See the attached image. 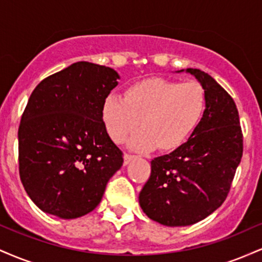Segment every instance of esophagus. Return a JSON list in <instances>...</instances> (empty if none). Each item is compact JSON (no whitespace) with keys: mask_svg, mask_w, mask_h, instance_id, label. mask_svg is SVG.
<instances>
[{"mask_svg":"<svg viewBox=\"0 0 262 262\" xmlns=\"http://www.w3.org/2000/svg\"><path fill=\"white\" fill-rule=\"evenodd\" d=\"M134 158H135L134 155H130V154H124V155H123V159H124V162H123V164H124V165H128L129 162H130L132 160H133Z\"/></svg>","mask_w":262,"mask_h":262,"instance_id":"obj_1","label":"esophagus"}]
</instances>
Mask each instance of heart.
<instances>
[{
  "mask_svg": "<svg viewBox=\"0 0 262 262\" xmlns=\"http://www.w3.org/2000/svg\"><path fill=\"white\" fill-rule=\"evenodd\" d=\"M206 103V93L197 81L150 79L129 86L125 97L107 96L101 117L114 143H123L140 121L143 129L132 137V149L146 151L159 145L161 150H172L198 127Z\"/></svg>",
  "mask_w": 262,
  "mask_h": 262,
  "instance_id": "obj_1",
  "label": "heart"
}]
</instances>
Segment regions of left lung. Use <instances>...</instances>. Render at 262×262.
<instances>
[{
    "mask_svg": "<svg viewBox=\"0 0 262 262\" xmlns=\"http://www.w3.org/2000/svg\"><path fill=\"white\" fill-rule=\"evenodd\" d=\"M191 74L206 93V111L186 143L151 160V173L139 193L143 212L166 227L202 221L222 206L243 156L239 113L230 95L200 69Z\"/></svg>",
    "mask_w": 262,
    "mask_h": 262,
    "instance_id": "8db88e82",
    "label": "left lung"
}]
</instances>
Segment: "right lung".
Wrapping results in <instances>:
<instances>
[{"label":"right lung","mask_w":262,"mask_h":262,"mask_svg":"<svg viewBox=\"0 0 262 262\" xmlns=\"http://www.w3.org/2000/svg\"><path fill=\"white\" fill-rule=\"evenodd\" d=\"M119 79L113 69L79 61L32 92L18 129V160L23 187L43 212L61 219L87 214L122 167L101 117Z\"/></svg>","instance_id":"obj_1"}]
</instances>
